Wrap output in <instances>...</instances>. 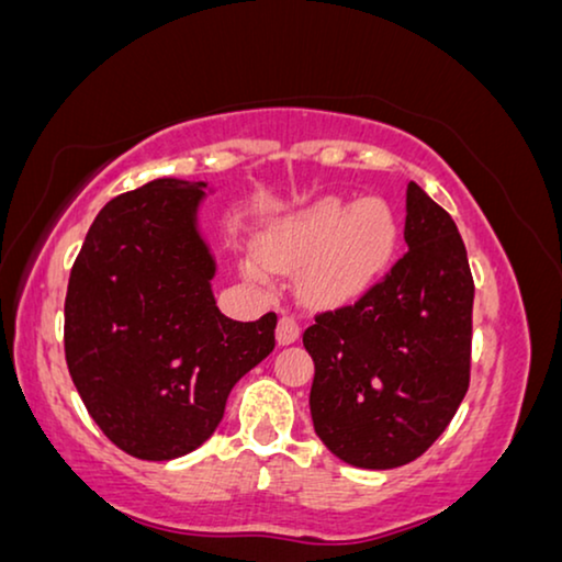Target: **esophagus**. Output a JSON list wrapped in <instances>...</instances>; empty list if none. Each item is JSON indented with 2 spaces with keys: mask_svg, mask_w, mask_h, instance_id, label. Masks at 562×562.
Instances as JSON below:
<instances>
[{
  "mask_svg": "<svg viewBox=\"0 0 562 562\" xmlns=\"http://www.w3.org/2000/svg\"><path fill=\"white\" fill-rule=\"evenodd\" d=\"M297 338H300L297 321L290 313H282L278 321V342L280 346H290V342H295Z\"/></svg>",
  "mask_w": 562,
  "mask_h": 562,
  "instance_id": "34e87169",
  "label": "esophagus"
}]
</instances>
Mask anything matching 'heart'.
Listing matches in <instances>:
<instances>
[{
  "mask_svg": "<svg viewBox=\"0 0 562 562\" xmlns=\"http://www.w3.org/2000/svg\"><path fill=\"white\" fill-rule=\"evenodd\" d=\"M393 245L396 222L381 199L348 204L328 196L267 234L262 257L284 270L305 265V288L335 300L361 292L389 262ZM247 272L262 278L257 265H247Z\"/></svg>",
  "mask_w": 562,
  "mask_h": 562,
  "instance_id": "1",
  "label": "heart"
}]
</instances>
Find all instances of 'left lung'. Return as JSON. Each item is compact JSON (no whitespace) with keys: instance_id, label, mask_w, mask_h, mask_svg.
Returning <instances> with one entry per match:
<instances>
[{"instance_id":"obj_1","label":"left lung","mask_w":562,"mask_h":562,"mask_svg":"<svg viewBox=\"0 0 562 562\" xmlns=\"http://www.w3.org/2000/svg\"><path fill=\"white\" fill-rule=\"evenodd\" d=\"M406 255L353 305L303 333L315 379L310 414L346 464L393 469L441 437L469 389L474 280L451 216L406 189Z\"/></svg>"}]
</instances>
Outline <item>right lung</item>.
Masks as SVG:
<instances>
[{
  "label": "right lung",
  "instance_id": "1",
  "mask_svg": "<svg viewBox=\"0 0 562 562\" xmlns=\"http://www.w3.org/2000/svg\"><path fill=\"white\" fill-rule=\"evenodd\" d=\"M204 181L156 179L100 209L70 270L65 361L88 414L125 454L166 462L212 437L241 375L272 353L278 315L216 307L196 227Z\"/></svg>",
  "mask_w": 562,
  "mask_h": 562
}]
</instances>
